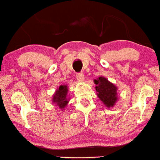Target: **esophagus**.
Masks as SVG:
<instances>
[{
    "label": "esophagus",
    "mask_w": 160,
    "mask_h": 160,
    "mask_svg": "<svg viewBox=\"0 0 160 160\" xmlns=\"http://www.w3.org/2000/svg\"><path fill=\"white\" fill-rule=\"evenodd\" d=\"M76 78H77V80L78 81V82H83L84 78H85L83 73H78V74H77Z\"/></svg>",
    "instance_id": "esophagus-1"
}]
</instances>
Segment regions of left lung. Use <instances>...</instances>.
I'll use <instances>...</instances> for the list:
<instances>
[{
	"mask_svg": "<svg viewBox=\"0 0 160 160\" xmlns=\"http://www.w3.org/2000/svg\"><path fill=\"white\" fill-rule=\"evenodd\" d=\"M97 96L108 108H113L118 100V87L104 76L94 80Z\"/></svg>",
	"mask_w": 160,
	"mask_h": 160,
	"instance_id": "1",
	"label": "left lung"
}]
</instances>
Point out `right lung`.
<instances>
[{"mask_svg":"<svg viewBox=\"0 0 160 160\" xmlns=\"http://www.w3.org/2000/svg\"><path fill=\"white\" fill-rule=\"evenodd\" d=\"M68 90L67 85H60L52 95L53 104H56L61 110H64L69 101V98H68Z\"/></svg>","mask_w":160,"mask_h":160,"instance_id":"obj_1","label":"right lung"}]
</instances>
